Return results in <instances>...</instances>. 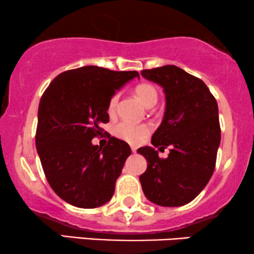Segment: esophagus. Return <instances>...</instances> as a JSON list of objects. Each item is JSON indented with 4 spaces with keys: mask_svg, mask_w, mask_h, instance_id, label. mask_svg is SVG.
I'll return each instance as SVG.
<instances>
[{
    "mask_svg": "<svg viewBox=\"0 0 254 254\" xmlns=\"http://www.w3.org/2000/svg\"><path fill=\"white\" fill-rule=\"evenodd\" d=\"M131 151H132V152H133V153H136V152H137V147H134V146H132V147H131Z\"/></svg>",
    "mask_w": 254,
    "mask_h": 254,
    "instance_id": "34e87169",
    "label": "esophagus"
}]
</instances>
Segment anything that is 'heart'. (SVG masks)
Returning a JSON list of instances; mask_svg holds the SVG:
<instances>
[{
    "label": "heart",
    "mask_w": 254,
    "mask_h": 254,
    "mask_svg": "<svg viewBox=\"0 0 254 254\" xmlns=\"http://www.w3.org/2000/svg\"><path fill=\"white\" fill-rule=\"evenodd\" d=\"M136 96L146 108L153 107L158 99V92L152 84L143 83L136 88ZM120 103V94H115L108 103V114L115 116L117 112V107ZM150 125L147 124H133L130 122H121L115 127V134L121 139L130 144H138L150 133Z\"/></svg>",
    "instance_id": "b5f03b06"
}]
</instances>
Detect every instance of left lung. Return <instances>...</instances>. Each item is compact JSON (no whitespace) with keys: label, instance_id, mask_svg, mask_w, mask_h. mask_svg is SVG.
<instances>
[{"label":"left lung","instance_id":"left-lung-1","mask_svg":"<svg viewBox=\"0 0 254 254\" xmlns=\"http://www.w3.org/2000/svg\"><path fill=\"white\" fill-rule=\"evenodd\" d=\"M144 78L164 90V118L151 143L171 147L159 158L151 146L139 147L146 171L139 181L145 197L159 206H182L203 191L212 177L220 144L218 104L206 84L176 65L142 70Z\"/></svg>","mask_w":254,"mask_h":254}]
</instances>
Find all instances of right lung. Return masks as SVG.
I'll use <instances>...</instances> for the list:
<instances>
[{
    "instance_id": "obj_1",
    "label": "right lung",
    "mask_w": 254,
    "mask_h": 254,
    "mask_svg": "<svg viewBox=\"0 0 254 254\" xmlns=\"http://www.w3.org/2000/svg\"><path fill=\"white\" fill-rule=\"evenodd\" d=\"M137 71L86 65L54 78L38 107L36 149L55 193L76 207L94 208L110 200L129 144L111 137L103 149L92 145L108 123V103Z\"/></svg>"
}]
</instances>
